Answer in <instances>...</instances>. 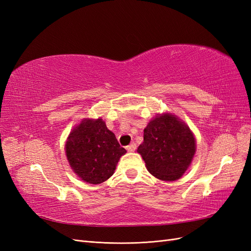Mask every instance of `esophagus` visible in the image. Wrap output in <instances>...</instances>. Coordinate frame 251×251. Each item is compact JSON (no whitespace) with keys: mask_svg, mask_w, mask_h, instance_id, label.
Instances as JSON below:
<instances>
[{"mask_svg":"<svg viewBox=\"0 0 251 251\" xmlns=\"http://www.w3.org/2000/svg\"><path fill=\"white\" fill-rule=\"evenodd\" d=\"M136 148H137V147H136V143L133 142V143L130 144V146L126 147V150H127L128 151H134L136 150Z\"/></svg>","mask_w":251,"mask_h":251,"instance_id":"1","label":"esophagus"}]
</instances>
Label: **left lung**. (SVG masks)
I'll return each instance as SVG.
<instances>
[{
    "label": "left lung",
    "instance_id": "1",
    "mask_svg": "<svg viewBox=\"0 0 251 251\" xmlns=\"http://www.w3.org/2000/svg\"><path fill=\"white\" fill-rule=\"evenodd\" d=\"M138 153L148 171L163 181L179 179L191 164L196 141L189 127L171 114L151 120L144 128Z\"/></svg>",
    "mask_w": 251,
    "mask_h": 251
}]
</instances>
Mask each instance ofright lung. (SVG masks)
<instances>
[{
	"mask_svg": "<svg viewBox=\"0 0 251 251\" xmlns=\"http://www.w3.org/2000/svg\"><path fill=\"white\" fill-rule=\"evenodd\" d=\"M126 151L104 121L86 119L72 131L66 143V155L77 176L91 184L109 179L119 158Z\"/></svg>",
	"mask_w": 251,
	"mask_h": 251,
	"instance_id": "right-lung-1",
	"label": "right lung"
}]
</instances>
